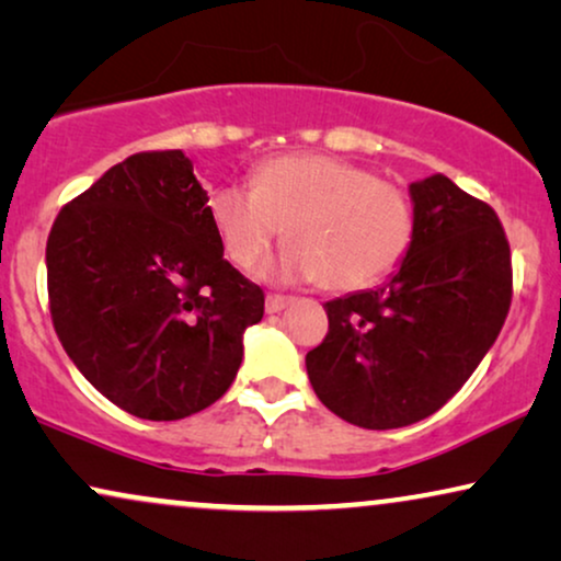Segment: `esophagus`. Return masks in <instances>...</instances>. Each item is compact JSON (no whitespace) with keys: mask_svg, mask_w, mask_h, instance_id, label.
<instances>
[{"mask_svg":"<svg viewBox=\"0 0 561 561\" xmlns=\"http://www.w3.org/2000/svg\"><path fill=\"white\" fill-rule=\"evenodd\" d=\"M289 302H293V297H289V295L268 293V295H266V312H282V310L287 308Z\"/></svg>","mask_w":561,"mask_h":561,"instance_id":"34e87169","label":"esophagus"}]
</instances>
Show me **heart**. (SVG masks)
<instances>
[{
	"instance_id": "heart-1",
	"label": "heart",
	"mask_w": 561,
	"mask_h": 561,
	"mask_svg": "<svg viewBox=\"0 0 561 561\" xmlns=\"http://www.w3.org/2000/svg\"><path fill=\"white\" fill-rule=\"evenodd\" d=\"M207 213L238 268L256 266L285 230L289 245L272 272L318 279L331 293L375 285L400 266L415 238V207L402 186L323 153L259 163L253 186H218Z\"/></svg>"
}]
</instances>
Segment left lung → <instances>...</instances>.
Listing matches in <instances>:
<instances>
[{"instance_id": "obj_1", "label": "left lung", "mask_w": 561, "mask_h": 561, "mask_svg": "<svg viewBox=\"0 0 561 561\" xmlns=\"http://www.w3.org/2000/svg\"><path fill=\"white\" fill-rule=\"evenodd\" d=\"M410 197L415 238L400 272L325 302L328 333L305 356L320 402L371 431L446 405L495 343L513 300L497 213L444 174L410 184Z\"/></svg>"}]
</instances>
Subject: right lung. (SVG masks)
<instances>
[{"instance_id": "right-lung-1", "label": "right lung", "mask_w": 561, "mask_h": 561, "mask_svg": "<svg viewBox=\"0 0 561 561\" xmlns=\"http://www.w3.org/2000/svg\"><path fill=\"white\" fill-rule=\"evenodd\" d=\"M182 151L133 153L66 203L46 245L56 335L125 413L179 421L220 400L264 318V289L222 259Z\"/></svg>"}]
</instances>
